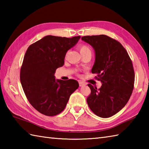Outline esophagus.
Listing matches in <instances>:
<instances>
[{
	"label": "esophagus",
	"mask_w": 149,
	"mask_h": 149,
	"mask_svg": "<svg viewBox=\"0 0 149 149\" xmlns=\"http://www.w3.org/2000/svg\"><path fill=\"white\" fill-rule=\"evenodd\" d=\"M79 86H81V87L84 86V84L83 83V82H81V81L79 82Z\"/></svg>",
	"instance_id": "esophagus-1"
}]
</instances>
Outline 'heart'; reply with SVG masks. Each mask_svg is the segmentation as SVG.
<instances>
[{
    "mask_svg": "<svg viewBox=\"0 0 149 149\" xmlns=\"http://www.w3.org/2000/svg\"><path fill=\"white\" fill-rule=\"evenodd\" d=\"M79 50H80V53L91 51L90 47H88L87 45H81L79 47Z\"/></svg>",
    "mask_w": 149,
    "mask_h": 149,
    "instance_id": "b5f03b06",
    "label": "heart"
}]
</instances>
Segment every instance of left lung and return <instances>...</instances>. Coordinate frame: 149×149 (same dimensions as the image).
Returning a JSON list of instances; mask_svg holds the SVG:
<instances>
[{
  "mask_svg": "<svg viewBox=\"0 0 149 149\" xmlns=\"http://www.w3.org/2000/svg\"><path fill=\"white\" fill-rule=\"evenodd\" d=\"M82 40L93 47L95 60L91 73L102 83L97 90L89 84L91 94L87 98L90 109L102 118L119 112L132 94L134 72L127 52L118 41L104 34L86 36Z\"/></svg>",
  "mask_w": 149,
  "mask_h": 149,
  "instance_id": "left-lung-1",
  "label": "left lung"
}]
</instances>
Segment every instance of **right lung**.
Listing matches in <instances>:
<instances>
[{"mask_svg": "<svg viewBox=\"0 0 149 149\" xmlns=\"http://www.w3.org/2000/svg\"><path fill=\"white\" fill-rule=\"evenodd\" d=\"M80 38L48 35L28 47L20 69V82L30 104L43 115L55 116L63 111L70 96L79 88L77 81L56 79L54 74Z\"/></svg>", "mask_w": 149, "mask_h": 149, "instance_id": "1", "label": "right lung"}]
</instances>
